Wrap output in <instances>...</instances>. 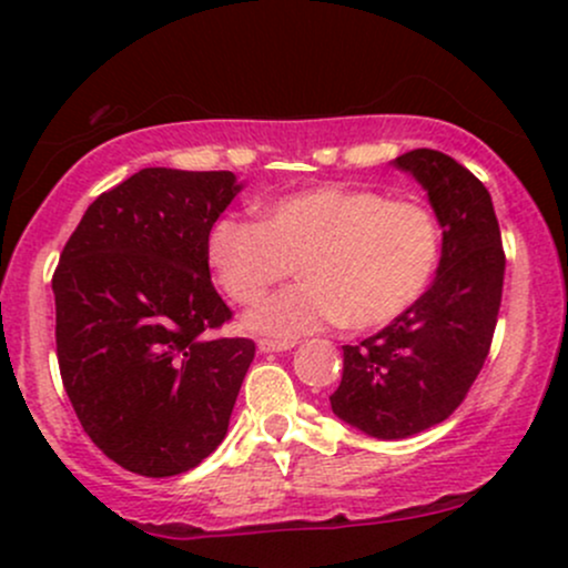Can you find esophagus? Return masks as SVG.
<instances>
[{"label": "esophagus", "instance_id": "34e87169", "mask_svg": "<svg viewBox=\"0 0 568 568\" xmlns=\"http://www.w3.org/2000/svg\"><path fill=\"white\" fill-rule=\"evenodd\" d=\"M296 347V342H288V338H262L258 342V349L262 352H285Z\"/></svg>", "mask_w": 568, "mask_h": 568}]
</instances>
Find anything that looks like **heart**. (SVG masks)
Wrapping results in <instances>:
<instances>
[{
  "label": "heart",
  "mask_w": 568,
  "mask_h": 568,
  "mask_svg": "<svg viewBox=\"0 0 568 568\" xmlns=\"http://www.w3.org/2000/svg\"><path fill=\"white\" fill-rule=\"evenodd\" d=\"M440 224L425 202L379 189L323 184L264 205L262 219L224 216L207 262L237 304H251L298 262L302 283L245 315L253 334L296 338L325 325L379 328L427 291L440 262Z\"/></svg>",
  "instance_id": "b5f03b06"
}]
</instances>
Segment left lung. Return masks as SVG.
<instances>
[{"mask_svg":"<svg viewBox=\"0 0 568 568\" xmlns=\"http://www.w3.org/2000/svg\"><path fill=\"white\" fill-rule=\"evenodd\" d=\"M427 189L443 226L438 277L379 334L347 344L338 419L382 440L425 433L462 406L491 349L505 251L491 194L448 154L414 149L395 160Z\"/></svg>","mask_w":568,"mask_h":568,"instance_id":"left-lung-1","label":"left lung"}]
</instances>
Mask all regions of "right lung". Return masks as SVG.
<instances>
[{"instance_id":"obj_1","label":"right lung","mask_w":568,"mask_h":568,"mask_svg":"<svg viewBox=\"0 0 568 568\" xmlns=\"http://www.w3.org/2000/svg\"><path fill=\"white\" fill-rule=\"evenodd\" d=\"M240 192L230 171L143 168L90 202L53 275L55 352L77 419L146 478L197 467L224 440L251 338L216 336L207 234Z\"/></svg>"}]
</instances>
